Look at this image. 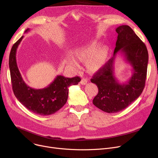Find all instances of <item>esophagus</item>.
Wrapping results in <instances>:
<instances>
[{
    "label": "esophagus",
    "instance_id": "1",
    "mask_svg": "<svg viewBox=\"0 0 158 158\" xmlns=\"http://www.w3.org/2000/svg\"><path fill=\"white\" fill-rule=\"evenodd\" d=\"M88 82V80L86 79H82L81 81V84L82 85H85L87 84Z\"/></svg>",
    "mask_w": 158,
    "mask_h": 158
}]
</instances>
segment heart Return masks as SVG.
I'll return each instance as SVG.
<instances>
[{"instance_id": "b5f03b06", "label": "heart", "mask_w": 158, "mask_h": 158, "mask_svg": "<svg viewBox=\"0 0 158 158\" xmlns=\"http://www.w3.org/2000/svg\"><path fill=\"white\" fill-rule=\"evenodd\" d=\"M101 44L97 40L89 41L74 53V56L76 59L81 61L86 62V67L89 72H96L101 70L105 64L107 55V49L105 47H101ZM66 62L72 67L76 70L80 69L78 62L73 58L69 57Z\"/></svg>"}]
</instances>
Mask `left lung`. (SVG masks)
Returning a JSON list of instances; mask_svg holds the SVG:
<instances>
[{"instance_id": "8db88e82", "label": "left lung", "mask_w": 158, "mask_h": 158, "mask_svg": "<svg viewBox=\"0 0 158 158\" xmlns=\"http://www.w3.org/2000/svg\"><path fill=\"white\" fill-rule=\"evenodd\" d=\"M118 37L113 56L91 79L98 89L93 104L102 111L113 113L122 111L139 97L145 87L148 54L143 41L129 26L116 29ZM120 53L132 66V76L124 84L115 76L114 61Z\"/></svg>"}]
</instances>
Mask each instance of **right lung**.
Instances as JSON below:
<instances>
[{
	"instance_id": "right-lung-1",
	"label": "right lung",
	"mask_w": 158,
	"mask_h": 158,
	"mask_svg": "<svg viewBox=\"0 0 158 158\" xmlns=\"http://www.w3.org/2000/svg\"><path fill=\"white\" fill-rule=\"evenodd\" d=\"M29 30L27 29L25 32ZM23 38V36L13 45L10 54L9 66L13 93L19 101L30 111L42 116L54 114L67 101L69 86L77 85L81 78L57 76L52 82L43 89H34L27 85L23 80L16 60V51Z\"/></svg>"
}]
</instances>
